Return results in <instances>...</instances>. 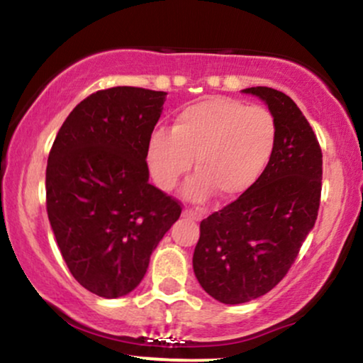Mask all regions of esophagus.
Listing matches in <instances>:
<instances>
[{"instance_id":"1","label":"esophagus","mask_w":363,"mask_h":363,"mask_svg":"<svg viewBox=\"0 0 363 363\" xmlns=\"http://www.w3.org/2000/svg\"><path fill=\"white\" fill-rule=\"evenodd\" d=\"M182 217H186V219H191V220H201L202 216L199 214V212L191 209V207H187V209L182 211Z\"/></svg>"}]
</instances>
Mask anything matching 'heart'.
<instances>
[{
  "label": "heart",
  "instance_id": "obj_1",
  "mask_svg": "<svg viewBox=\"0 0 363 363\" xmlns=\"http://www.w3.org/2000/svg\"><path fill=\"white\" fill-rule=\"evenodd\" d=\"M277 121L267 108L230 98H206L179 111L171 133L157 129L147 141L146 157L154 181L172 189L192 167L187 197L206 201L212 194L234 201L247 192L277 146Z\"/></svg>",
  "mask_w": 363,
  "mask_h": 363
}]
</instances>
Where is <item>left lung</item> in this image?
I'll return each instance as SVG.
<instances>
[{"label":"left lung","mask_w":363,"mask_h":363,"mask_svg":"<svg viewBox=\"0 0 363 363\" xmlns=\"http://www.w3.org/2000/svg\"><path fill=\"white\" fill-rule=\"evenodd\" d=\"M277 121V146L259 181L201 222L192 265L202 289L222 303H244L277 286L317 220L322 149L297 104L282 91L244 89Z\"/></svg>","instance_id":"obj_1"}]
</instances>
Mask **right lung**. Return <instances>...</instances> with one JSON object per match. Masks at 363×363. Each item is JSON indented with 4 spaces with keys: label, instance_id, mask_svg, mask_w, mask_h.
<instances>
[{
    "label": "right lung",
    "instance_id": "obj_1",
    "mask_svg": "<svg viewBox=\"0 0 363 363\" xmlns=\"http://www.w3.org/2000/svg\"><path fill=\"white\" fill-rule=\"evenodd\" d=\"M164 91H96L62 123L48 157L46 211L77 282L104 298L134 291L182 204L149 184L147 141Z\"/></svg>",
    "mask_w": 363,
    "mask_h": 363
}]
</instances>
